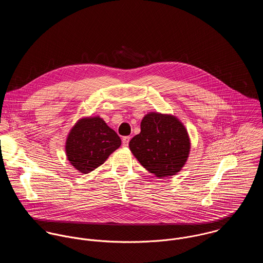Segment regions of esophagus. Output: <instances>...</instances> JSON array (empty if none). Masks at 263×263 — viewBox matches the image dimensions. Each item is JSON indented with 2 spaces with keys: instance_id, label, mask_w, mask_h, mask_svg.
I'll list each match as a JSON object with an SVG mask.
<instances>
[{
  "instance_id": "34e87169",
  "label": "esophagus",
  "mask_w": 263,
  "mask_h": 263,
  "mask_svg": "<svg viewBox=\"0 0 263 263\" xmlns=\"http://www.w3.org/2000/svg\"><path fill=\"white\" fill-rule=\"evenodd\" d=\"M129 141H130V137H123L122 138V146L123 147H127Z\"/></svg>"
}]
</instances>
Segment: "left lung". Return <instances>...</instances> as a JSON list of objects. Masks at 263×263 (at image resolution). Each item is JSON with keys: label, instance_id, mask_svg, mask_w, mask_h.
Instances as JSON below:
<instances>
[{"label": "left lung", "instance_id": "left-lung-1", "mask_svg": "<svg viewBox=\"0 0 263 263\" xmlns=\"http://www.w3.org/2000/svg\"><path fill=\"white\" fill-rule=\"evenodd\" d=\"M129 149L149 172L159 178L177 174L187 161L190 140L183 123L174 115L150 112Z\"/></svg>", "mask_w": 263, "mask_h": 263}]
</instances>
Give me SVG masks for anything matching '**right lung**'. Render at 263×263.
I'll return each mask as SVG.
<instances>
[{
	"mask_svg": "<svg viewBox=\"0 0 263 263\" xmlns=\"http://www.w3.org/2000/svg\"><path fill=\"white\" fill-rule=\"evenodd\" d=\"M121 145L118 135L100 116L79 119L66 142L67 158L84 174L102 165Z\"/></svg>",
	"mask_w": 263,
	"mask_h": 263,
	"instance_id": "right-lung-1",
	"label": "right lung"
}]
</instances>
